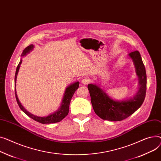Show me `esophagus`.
I'll use <instances>...</instances> for the list:
<instances>
[{
    "label": "esophagus",
    "mask_w": 161,
    "mask_h": 161,
    "mask_svg": "<svg viewBox=\"0 0 161 161\" xmlns=\"http://www.w3.org/2000/svg\"><path fill=\"white\" fill-rule=\"evenodd\" d=\"M89 82H90V80H89V78H83V79L81 80V83H82V84H83V85H87V84H88Z\"/></svg>",
    "instance_id": "esophagus-1"
}]
</instances>
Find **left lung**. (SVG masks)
Segmentation results:
<instances>
[{"label":"left lung","mask_w":161,"mask_h":161,"mask_svg":"<svg viewBox=\"0 0 161 161\" xmlns=\"http://www.w3.org/2000/svg\"><path fill=\"white\" fill-rule=\"evenodd\" d=\"M130 56L134 61L140 83V88L133 98L122 102L114 101L96 85H88L93 109L103 120L121 121L134 113L144 102L147 84L145 67L138 51L131 52Z\"/></svg>","instance_id":"1"}]
</instances>
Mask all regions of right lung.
<instances>
[{
    "mask_svg": "<svg viewBox=\"0 0 161 161\" xmlns=\"http://www.w3.org/2000/svg\"><path fill=\"white\" fill-rule=\"evenodd\" d=\"M34 48V45H30L29 46H28L23 52L22 53V56H24L26 54V53H28L32 48ZM22 63V60H20L19 65H17V69H16V72H15V83L16 85V80H17V73L20 67V65ZM79 82L77 81L76 83H74L72 85H70V86H69L65 92V94H64L63 96V102L61 103V106L60 109L57 111L56 112L53 113L45 117H39V116H35L34 114H32L31 113H30L29 112H28L25 108L24 107L21 105V103H20L18 97L17 96V93H16V89L15 87V98H16V100L19 106L20 109L22 110L25 114H26L29 117H30L31 119H32L33 120L41 123V124H52V123H56V122H59L60 121H61L64 118H65L69 113V105H70V100L72 99V96L74 94V93L75 92L78 88L79 87Z\"/></svg>",
    "mask_w": 161,
    "mask_h": 161,
    "instance_id": "right-lung-1",
    "label": "right lung"
}]
</instances>
